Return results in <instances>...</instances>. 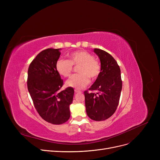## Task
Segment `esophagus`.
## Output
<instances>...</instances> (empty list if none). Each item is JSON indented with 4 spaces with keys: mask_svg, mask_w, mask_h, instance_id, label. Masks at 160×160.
I'll use <instances>...</instances> for the list:
<instances>
[{
    "mask_svg": "<svg viewBox=\"0 0 160 160\" xmlns=\"http://www.w3.org/2000/svg\"><path fill=\"white\" fill-rule=\"evenodd\" d=\"M74 92L75 93H81V91L78 89H74Z\"/></svg>",
    "mask_w": 160,
    "mask_h": 160,
    "instance_id": "esophagus-1",
    "label": "esophagus"
}]
</instances>
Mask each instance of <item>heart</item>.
<instances>
[{"instance_id":"b5f03b06","label":"heart","mask_w":160,"mask_h":160,"mask_svg":"<svg viewBox=\"0 0 160 160\" xmlns=\"http://www.w3.org/2000/svg\"><path fill=\"white\" fill-rule=\"evenodd\" d=\"M69 60L60 58L56 62L57 72L65 78L71 76L73 66H78L77 71L79 72L72 75L66 82L69 87L77 89L85 88L91 80L97 79L101 71L100 63L93 54L86 50H78L69 54Z\"/></svg>"}]
</instances>
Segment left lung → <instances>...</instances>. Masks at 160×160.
Wrapping results in <instances>:
<instances>
[{
  "label": "left lung",
  "mask_w": 160,
  "mask_h": 160,
  "mask_svg": "<svg viewBox=\"0 0 160 160\" xmlns=\"http://www.w3.org/2000/svg\"><path fill=\"white\" fill-rule=\"evenodd\" d=\"M99 57L101 71L89 91H84L86 113L90 119L104 121L115 113L118 106L122 90L121 69L115 59L107 52L95 48Z\"/></svg>",
  "instance_id": "obj_1"
}]
</instances>
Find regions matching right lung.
I'll return each instance as SVG.
<instances>
[{
    "mask_svg": "<svg viewBox=\"0 0 160 160\" xmlns=\"http://www.w3.org/2000/svg\"><path fill=\"white\" fill-rule=\"evenodd\" d=\"M60 48L42 50L30 63L28 70L27 87L33 106L41 117L53 124L69 120V106L72 102L74 89H60L63 80L56 69Z\"/></svg>",
    "mask_w": 160,
    "mask_h": 160,
    "instance_id": "add662e5",
    "label": "right lung"
}]
</instances>
